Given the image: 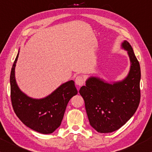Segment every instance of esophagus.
Returning a JSON list of instances; mask_svg holds the SVG:
<instances>
[{
    "instance_id": "obj_1",
    "label": "esophagus",
    "mask_w": 152,
    "mask_h": 152,
    "mask_svg": "<svg viewBox=\"0 0 152 152\" xmlns=\"http://www.w3.org/2000/svg\"><path fill=\"white\" fill-rule=\"evenodd\" d=\"M75 83L78 86H81L84 84V78L81 76H78L75 79Z\"/></svg>"
}]
</instances>
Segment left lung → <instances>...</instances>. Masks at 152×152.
I'll use <instances>...</instances> for the list:
<instances>
[{
    "mask_svg": "<svg viewBox=\"0 0 152 152\" xmlns=\"http://www.w3.org/2000/svg\"><path fill=\"white\" fill-rule=\"evenodd\" d=\"M131 67L122 81L108 83L97 77H90L79 90L91 126L99 133H111L121 128L134 115L140 100V66L130 44L124 41Z\"/></svg>",
    "mask_w": 152,
    "mask_h": 152,
    "instance_id": "1",
    "label": "left lung"
}]
</instances>
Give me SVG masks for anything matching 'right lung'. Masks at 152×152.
I'll list each match as a JSON object with an SVG mask.
<instances>
[{
	"mask_svg": "<svg viewBox=\"0 0 152 152\" xmlns=\"http://www.w3.org/2000/svg\"><path fill=\"white\" fill-rule=\"evenodd\" d=\"M19 53L10 74L11 101L15 114L26 126L43 134L54 132L61 124L69 101L77 94L74 80L62 84L45 98L32 99L22 92L15 79V66Z\"/></svg>",
	"mask_w": 152,
	"mask_h": 152,
	"instance_id": "obj_1",
	"label": "right lung"
}]
</instances>
